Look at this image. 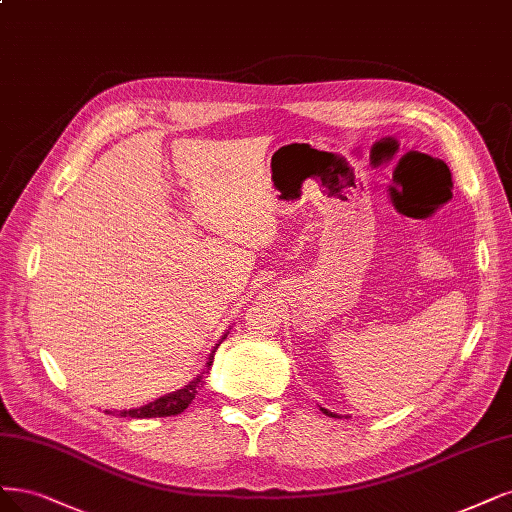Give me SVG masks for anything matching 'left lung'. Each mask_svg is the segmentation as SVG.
Here are the masks:
<instances>
[{"label":"left lung","instance_id":"left-lung-1","mask_svg":"<svg viewBox=\"0 0 512 512\" xmlns=\"http://www.w3.org/2000/svg\"><path fill=\"white\" fill-rule=\"evenodd\" d=\"M320 411H322L324 415H328V417H341V415H337V413H332V411H328V409H324V407H320Z\"/></svg>","mask_w":512,"mask_h":512}]
</instances>
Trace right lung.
I'll return each mask as SVG.
<instances>
[{
	"mask_svg": "<svg viewBox=\"0 0 512 512\" xmlns=\"http://www.w3.org/2000/svg\"><path fill=\"white\" fill-rule=\"evenodd\" d=\"M226 334H228V332H224V337L216 343V347H214V349H211V354H209V358H207V362H205L203 373H201V375H197V377L192 379L188 385H184L182 390L169 392V394H165V396H161V398H156V400H152V402L144 404V407L129 409V411H120L118 415H120V417H135V419L180 415L184 409H188V404H190L192 400H195L197 392H199L201 387H203V379H205V375L209 373L211 364H214V354H216V349H218V347H220V343L226 339ZM105 413H110V411H105Z\"/></svg>",
	"mask_w": 512,
	"mask_h": 512,
	"instance_id": "obj_1",
	"label": "right lung"
}]
</instances>
